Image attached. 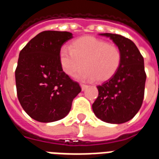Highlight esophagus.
Here are the masks:
<instances>
[{"label":"esophagus","mask_w":159,"mask_h":159,"mask_svg":"<svg viewBox=\"0 0 159 159\" xmlns=\"http://www.w3.org/2000/svg\"><path fill=\"white\" fill-rule=\"evenodd\" d=\"M80 86H81V89H82V90H84L86 88L88 87L87 84H84V83H80Z\"/></svg>","instance_id":"1"}]
</instances>
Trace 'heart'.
I'll return each instance as SVG.
<instances>
[{"instance_id":"obj_1","label":"heart","mask_w":159,"mask_h":159,"mask_svg":"<svg viewBox=\"0 0 159 159\" xmlns=\"http://www.w3.org/2000/svg\"><path fill=\"white\" fill-rule=\"evenodd\" d=\"M60 63L65 73L71 76L84 66L79 76L98 82L111 78L121 62V52L116 44L94 37H82L72 42L70 49L62 47ZM84 63H83V62Z\"/></svg>"}]
</instances>
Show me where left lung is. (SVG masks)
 I'll return each mask as SVG.
<instances>
[{
  "label": "left lung",
  "mask_w": 159,
  "mask_h": 159,
  "mask_svg": "<svg viewBox=\"0 0 159 159\" xmlns=\"http://www.w3.org/2000/svg\"><path fill=\"white\" fill-rule=\"evenodd\" d=\"M109 37L120 48L121 62L111 78L98 85V96L93 103V111L105 122L120 124L134 117L143 103L146 73L144 58L130 39L114 34Z\"/></svg>",
  "instance_id": "obj_1"
}]
</instances>
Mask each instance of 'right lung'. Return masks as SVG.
<instances>
[{
    "label": "right lung",
    "instance_id": "right-lung-1",
    "mask_svg": "<svg viewBox=\"0 0 159 159\" xmlns=\"http://www.w3.org/2000/svg\"><path fill=\"white\" fill-rule=\"evenodd\" d=\"M72 38L69 32L43 31L20 51L15 70L18 99L25 112L38 121L65 117L81 91L60 63V49Z\"/></svg>",
    "mask_w": 159,
    "mask_h": 159
}]
</instances>
